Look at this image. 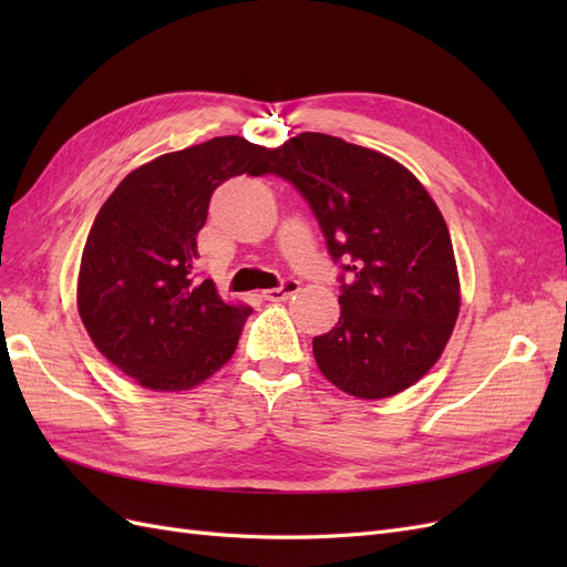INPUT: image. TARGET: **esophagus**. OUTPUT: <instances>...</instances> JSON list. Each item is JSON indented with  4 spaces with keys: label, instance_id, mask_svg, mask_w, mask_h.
Listing matches in <instances>:
<instances>
[{
    "label": "esophagus",
    "instance_id": "1",
    "mask_svg": "<svg viewBox=\"0 0 567 567\" xmlns=\"http://www.w3.org/2000/svg\"><path fill=\"white\" fill-rule=\"evenodd\" d=\"M298 290H300V281H296V279H286L279 288H269V290H265L262 298H265V300H271V302H284V300H288L290 296H296Z\"/></svg>",
    "mask_w": 567,
    "mask_h": 567
}]
</instances>
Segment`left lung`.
I'll return each instance as SVG.
<instances>
[{"label": "left lung", "instance_id": "obj_1", "mask_svg": "<svg viewBox=\"0 0 567 567\" xmlns=\"http://www.w3.org/2000/svg\"><path fill=\"white\" fill-rule=\"evenodd\" d=\"M265 175L310 203L342 269L340 319L312 340L321 373L362 400L414 385L458 317L452 238L431 194L398 161L319 132L269 151Z\"/></svg>", "mask_w": 567, "mask_h": 567}]
</instances>
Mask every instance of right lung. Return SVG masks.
<instances>
[{
	"mask_svg": "<svg viewBox=\"0 0 567 567\" xmlns=\"http://www.w3.org/2000/svg\"><path fill=\"white\" fill-rule=\"evenodd\" d=\"M267 158L244 136H215L136 167L101 205L78 310L96 350L140 385L188 390L231 359L252 310L198 277L196 236L215 188L265 175Z\"/></svg>",
	"mask_w": 567,
	"mask_h": 567,
	"instance_id": "right-lung-1",
	"label": "right lung"
}]
</instances>
